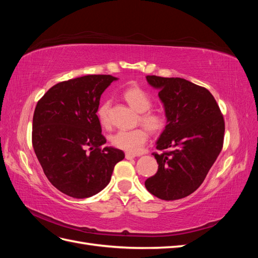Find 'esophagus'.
<instances>
[{"instance_id": "34e87169", "label": "esophagus", "mask_w": 258, "mask_h": 258, "mask_svg": "<svg viewBox=\"0 0 258 258\" xmlns=\"http://www.w3.org/2000/svg\"><path fill=\"white\" fill-rule=\"evenodd\" d=\"M124 157H126V159H134L136 157V154L126 153V154H124Z\"/></svg>"}]
</instances>
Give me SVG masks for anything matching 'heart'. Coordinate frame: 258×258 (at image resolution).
Returning a JSON list of instances; mask_svg holds the SVG:
<instances>
[{
	"mask_svg": "<svg viewBox=\"0 0 258 258\" xmlns=\"http://www.w3.org/2000/svg\"><path fill=\"white\" fill-rule=\"evenodd\" d=\"M121 96L135 111L140 113L139 121L153 134L159 132L166 127V116L161 112L151 110L153 101L151 96L144 89L134 86V87H129L124 90ZM108 111H110L108 101L101 103L97 110L98 119L103 127L110 126ZM147 139L148 136L144 128H136L132 130L117 131L112 136L111 142L116 148H119L124 152L138 153L146 143Z\"/></svg>",
	"mask_w": 258,
	"mask_h": 258,
	"instance_id": "heart-1",
	"label": "heart"
}]
</instances>
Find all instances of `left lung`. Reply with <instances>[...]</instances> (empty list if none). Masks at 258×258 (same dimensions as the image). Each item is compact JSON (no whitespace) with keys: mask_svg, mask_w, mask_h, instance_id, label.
Masks as SVG:
<instances>
[{"mask_svg":"<svg viewBox=\"0 0 258 258\" xmlns=\"http://www.w3.org/2000/svg\"><path fill=\"white\" fill-rule=\"evenodd\" d=\"M146 80L159 90L167 126L156 146L162 153H153L158 171L146 179L145 187L162 200L182 199L202 184L220 155L224 117L205 87L179 77L147 75Z\"/></svg>","mask_w":258,"mask_h":258,"instance_id":"8db88e82","label":"left lung"}]
</instances>
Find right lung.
<instances>
[{
    "label": "right lung",
    "mask_w": 258,
    "mask_h": 258,
    "mask_svg": "<svg viewBox=\"0 0 258 258\" xmlns=\"http://www.w3.org/2000/svg\"><path fill=\"white\" fill-rule=\"evenodd\" d=\"M117 77L86 75L58 83L38 100L32 145L48 181L70 197L93 196L110 183L122 151L102 147L100 98Z\"/></svg>",
    "instance_id": "obj_1"
}]
</instances>
